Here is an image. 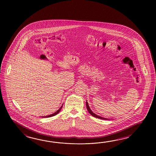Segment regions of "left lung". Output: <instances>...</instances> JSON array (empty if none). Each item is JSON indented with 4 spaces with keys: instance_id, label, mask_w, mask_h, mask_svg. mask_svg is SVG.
Returning <instances> with one entry per match:
<instances>
[{
    "instance_id": "1",
    "label": "left lung",
    "mask_w": 156,
    "mask_h": 156,
    "mask_svg": "<svg viewBox=\"0 0 156 156\" xmlns=\"http://www.w3.org/2000/svg\"><path fill=\"white\" fill-rule=\"evenodd\" d=\"M86 108H87V109L88 110V112H89V113L92 115V116H94V117H95V118H99V119H101L103 120H108L109 119H106V118H103V117H101V116H99V115H96L95 113H93V112L91 111V110L90 109V108L89 106V105H88V103L86 101Z\"/></svg>"
}]
</instances>
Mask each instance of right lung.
Instances as JSON below:
<instances>
[{
	"label": "right lung",
	"instance_id": "1",
	"mask_svg": "<svg viewBox=\"0 0 156 156\" xmlns=\"http://www.w3.org/2000/svg\"><path fill=\"white\" fill-rule=\"evenodd\" d=\"M62 105L61 106V107H60V109L58 110L57 111H56L55 113H54L53 114H51V115H47V116H43L42 118H49V117H51V116H55V115H57L58 113L60 112V110H61V108H62Z\"/></svg>",
	"mask_w": 156,
	"mask_h": 156
}]
</instances>
